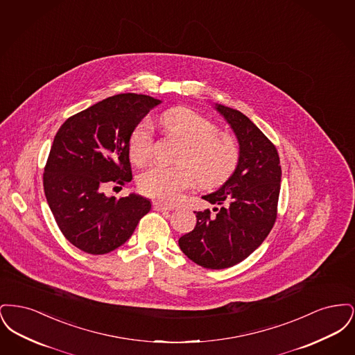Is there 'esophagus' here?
I'll list each match as a JSON object with an SVG mask.
<instances>
[{
    "label": "esophagus",
    "instance_id": "esophagus-1",
    "mask_svg": "<svg viewBox=\"0 0 355 355\" xmlns=\"http://www.w3.org/2000/svg\"><path fill=\"white\" fill-rule=\"evenodd\" d=\"M153 209L157 210V211H170V210H174L175 207L166 205V203L154 202L153 203Z\"/></svg>",
    "mask_w": 355,
    "mask_h": 355
}]
</instances>
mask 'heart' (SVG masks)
<instances>
[{
    "mask_svg": "<svg viewBox=\"0 0 355 355\" xmlns=\"http://www.w3.org/2000/svg\"><path fill=\"white\" fill-rule=\"evenodd\" d=\"M159 123L184 148L178 158L180 165H155L139 174L138 187L145 196L174 202L196 180L202 187H214L225 182L236 169L239 158L236 138L217 130L210 119L187 107H173L161 116ZM152 149V126L144 121L130 135L129 154L135 164L144 165Z\"/></svg>",
    "mask_w": 355,
    "mask_h": 355,
    "instance_id": "1",
    "label": "heart"
}]
</instances>
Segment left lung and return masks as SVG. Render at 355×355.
I'll return each instance as SVG.
<instances>
[{"mask_svg":"<svg viewBox=\"0 0 355 355\" xmlns=\"http://www.w3.org/2000/svg\"><path fill=\"white\" fill-rule=\"evenodd\" d=\"M234 132L239 158L233 174L214 193L202 196L214 206L194 211L196 227L178 239L181 250L206 269H226L248 258L269 236L277 218L281 164L275 146L250 119L216 103Z\"/></svg>","mask_w":355,"mask_h":355,"instance_id":"1","label":"left lung"}]
</instances>
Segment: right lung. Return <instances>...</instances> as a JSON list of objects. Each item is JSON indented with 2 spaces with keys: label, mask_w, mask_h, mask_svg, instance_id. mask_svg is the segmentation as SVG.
<instances>
[{
  "label": "right lung",
  "mask_w": 355,
  "mask_h": 355,
  "mask_svg": "<svg viewBox=\"0 0 355 355\" xmlns=\"http://www.w3.org/2000/svg\"><path fill=\"white\" fill-rule=\"evenodd\" d=\"M145 94H117L67 119L51 145L44 190L60 230L76 248L106 254L123 245L152 203L135 193L107 197L110 184L132 181L129 139L161 103Z\"/></svg>",
  "instance_id": "add662e5"
}]
</instances>
